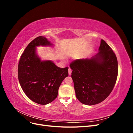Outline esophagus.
<instances>
[{
	"label": "esophagus",
	"instance_id": "34e87169",
	"mask_svg": "<svg viewBox=\"0 0 133 133\" xmlns=\"http://www.w3.org/2000/svg\"><path fill=\"white\" fill-rule=\"evenodd\" d=\"M71 69H70V68H69V69H68V73H69V75H71Z\"/></svg>",
	"mask_w": 133,
	"mask_h": 133
}]
</instances>
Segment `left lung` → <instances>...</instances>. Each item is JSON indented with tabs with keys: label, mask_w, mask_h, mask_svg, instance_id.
Here are the masks:
<instances>
[{
	"label": "left lung",
	"mask_w": 133,
	"mask_h": 133,
	"mask_svg": "<svg viewBox=\"0 0 133 133\" xmlns=\"http://www.w3.org/2000/svg\"><path fill=\"white\" fill-rule=\"evenodd\" d=\"M76 97L92 105L104 101L113 89L118 76V60L109 45L102 39L99 52L90 59L71 63Z\"/></svg>",
	"instance_id": "obj_1"
}]
</instances>
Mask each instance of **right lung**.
Instances as JSON below:
<instances>
[{"label":"right lung","instance_id":"add662e5","mask_svg":"<svg viewBox=\"0 0 133 133\" xmlns=\"http://www.w3.org/2000/svg\"><path fill=\"white\" fill-rule=\"evenodd\" d=\"M53 44L43 36L28 44L18 64V79L23 91L32 101L46 105L57 97L58 89L68 76V67L61 68L51 60H42L37 46H51Z\"/></svg>","mask_w":133,"mask_h":133}]
</instances>
